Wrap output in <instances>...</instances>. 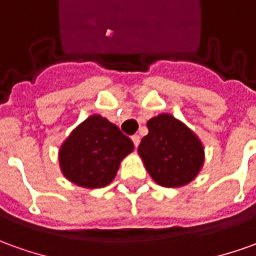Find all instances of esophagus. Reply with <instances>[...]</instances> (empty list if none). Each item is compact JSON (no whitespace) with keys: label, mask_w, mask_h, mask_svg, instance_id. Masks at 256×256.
<instances>
[{"label":"esophagus","mask_w":256,"mask_h":256,"mask_svg":"<svg viewBox=\"0 0 256 256\" xmlns=\"http://www.w3.org/2000/svg\"><path fill=\"white\" fill-rule=\"evenodd\" d=\"M132 140H133V144H134V147H138V144H140V136H138V134L132 136Z\"/></svg>","instance_id":"1"}]
</instances>
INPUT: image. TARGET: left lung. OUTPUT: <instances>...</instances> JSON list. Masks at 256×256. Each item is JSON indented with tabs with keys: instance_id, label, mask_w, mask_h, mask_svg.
Segmentation results:
<instances>
[{
	"instance_id": "obj_1",
	"label": "left lung",
	"mask_w": 256,
	"mask_h": 256,
	"mask_svg": "<svg viewBox=\"0 0 256 256\" xmlns=\"http://www.w3.org/2000/svg\"><path fill=\"white\" fill-rule=\"evenodd\" d=\"M148 134L138 146V154L150 176L165 188L184 186L199 174L204 154L194 132L168 114L147 122Z\"/></svg>"
}]
</instances>
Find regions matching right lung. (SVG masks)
Segmentation results:
<instances>
[{
	"instance_id": "add662e5",
	"label": "right lung",
	"mask_w": 256,
	"mask_h": 256,
	"mask_svg": "<svg viewBox=\"0 0 256 256\" xmlns=\"http://www.w3.org/2000/svg\"><path fill=\"white\" fill-rule=\"evenodd\" d=\"M134 148L118 126L94 114L64 142L58 160L64 176L78 186L104 188L114 180L123 158Z\"/></svg>"
}]
</instances>
